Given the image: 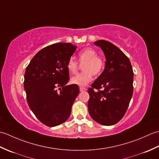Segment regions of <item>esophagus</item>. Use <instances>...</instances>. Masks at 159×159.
Wrapping results in <instances>:
<instances>
[{
  "mask_svg": "<svg viewBox=\"0 0 159 159\" xmlns=\"http://www.w3.org/2000/svg\"><path fill=\"white\" fill-rule=\"evenodd\" d=\"M87 89L85 87H80V92H85L86 91Z\"/></svg>",
  "mask_w": 159,
  "mask_h": 159,
  "instance_id": "esophagus-1",
  "label": "esophagus"
}]
</instances>
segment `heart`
<instances>
[{
	"mask_svg": "<svg viewBox=\"0 0 159 159\" xmlns=\"http://www.w3.org/2000/svg\"><path fill=\"white\" fill-rule=\"evenodd\" d=\"M79 61L83 63L84 72L76 74L71 79V82L79 86H85L92 80L93 74L98 75L102 72L104 62L100 57L98 56L96 50L92 48H87L81 50L79 54ZM79 63L74 57H71L67 63V71L70 74L76 73Z\"/></svg>",
	"mask_w": 159,
	"mask_h": 159,
	"instance_id": "heart-1",
	"label": "heart"
}]
</instances>
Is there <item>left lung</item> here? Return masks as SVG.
Wrapping results in <instances>:
<instances>
[{
  "label": "left lung",
  "instance_id": "left-lung-1",
  "mask_svg": "<svg viewBox=\"0 0 159 159\" xmlns=\"http://www.w3.org/2000/svg\"><path fill=\"white\" fill-rule=\"evenodd\" d=\"M105 56L102 74L88 89V111L92 119L104 126L117 123L124 116L133 93V71L129 59L111 42L98 40Z\"/></svg>",
  "mask_w": 159,
  "mask_h": 159
}]
</instances>
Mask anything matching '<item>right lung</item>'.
<instances>
[{
    "label": "right lung",
    "mask_w": 159,
    "mask_h": 159,
    "mask_svg": "<svg viewBox=\"0 0 159 159\" xmlns=\"http://www.w3.org/2000/svg\"><path fill=\"white\" fill-rule=\"evenodd\" d=\"M76 50V46L70 43L50 45L39 50L26 68L24 88L28 104L48 126H58L68 119L79 93L77 85H66L70 80L67 63Z\"/></svg>",
    "instance_id": "add662e5"
}]
</instances>
